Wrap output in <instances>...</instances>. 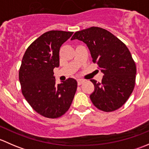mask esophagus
Segmentation results:
<instances>
[{
  "mask_svg": "<svg viewBox=\"0 0 149 149\" xmlns=\"http://www.w3.org/2000/svg\"><path fill=\"white\" fill-rule=\"evenodd\" d=\"M84 82V80L83 79H78V85H81Z\"/></svg>",
  "mask_w": 149,
  "mask_h": 149,
  "instance_id": "esophagus-1",
  "label": "esophagus"
}]
</instances>
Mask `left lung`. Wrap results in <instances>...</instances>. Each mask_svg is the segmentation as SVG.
Wrapping results in <instances>:
<instances>
[{"instance_id":"8db88e82","label":"left lung","mask_w":149,"mask_h":149,"mask_svg":"<svg viewBox=\"0 0 149 149\" xmlns=\"http://www.w3.org/2000/svg\"><path fill=\"white\" fill-rule=\"evenodd\" d=\"M83 41L92 61L104 73L101 83L91 79L94 91L90 99L97 109L112 112L128 100L136 83V66L127 46L104 29L92 26L75 32L71 40Z\"/></svg>"}]
</instances>
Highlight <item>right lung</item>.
<instances>
[{"mask_svg": "<svg viewBox=\"0 0 149 149\" xmlns=\"http://www.w3.org/2000/svg\"><path fill=\"white\" fill-rule=\"evenodd\" d=\"M72 31L52 30L42 34L26 49L19 72L22 92L37 113L47 118H58L68 110L77 81L69 78L56 85L53 69L60 65L61 45Z\"/></svg>", "mask_w": 149, "mask_h": 149, "instance_id": "1", "label": "right lung"}]
</instances>
